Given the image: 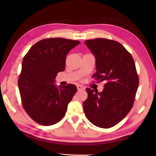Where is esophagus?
I'll list each match as a JSON object with an SVG mask.
<instances>
[{
	"instance_id": "34e87169",
	"label": "esophagus",
	"mask_w": 156,
	"mask_h": 156,
	"mask_svg": "<svg viewBox=\"0 0 156 156\" xmlns=\"http://www.w3.org/2000/svg\"><path fill=\"white\" fill-rule=\"evenodd\" d=\"M77 89H78V90L80 91V90H82L83 89V87L81 85H77Z\"/></svg>"
}]
</instances>
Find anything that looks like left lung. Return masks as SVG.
Here are the masks:
<instances>
[{
    "instance_id": "1",
    "label": "left lung",
    "mask_w": 156,
    "mask_h": 156,
    "mask_svg": "<svg viewBox=\"0 0 156 156\" xmlns=\"http://www.w3.org/2000/svg\"><path fill=\"white\" fill-rule=\"evenodd\" d=\"M95 57L97 72L92 77L104 81L101 92L87 88L83 106L93 125L109 128L117 125L132 108L139 78L131 54L115 40L97 38L85 41Z\"/></svg>"
}]
</instances>
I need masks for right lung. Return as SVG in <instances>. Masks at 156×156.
<instances>
[{
    "label": "right lung",
    "instance_id": "add662e5",
    "mask_svg": "<svg viewBox=\"0 0 156 156\" xmlns=\"http://www.w3.org/2000/svg\"><path fill=\"white\" fill-rule=\"evenodd\" d=\"M80 42L62 38L40 40L24 55L18 78L23 107L37 123L51 126L60 121L77 90L73 84L57 87V73L65 68L66 55Z\"/></svg>",
    "mask_w": 156,
    "mask_h": 156
}]
</instances>
